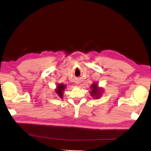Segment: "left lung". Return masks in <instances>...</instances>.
<instances>
[{"label":"left lung","instance_id":"1","mask_svg":"<svg viewBox=\"0 0 151 151\" xmlns=\"http://www.w3.org/2000/svg\"><path fill=\"white\" fill-rule=\"evenodd\" d=\"M91 88H92V90L91 91V95L92 97H95V99H97L100 97L101 91V89L98 88V85L97 84H93Z\"/></svg>","mask_w":151,"mask_h":151}]
</instances>
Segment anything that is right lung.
<instances>
[{"mask_svg": "<svg viewBox=\"0 0 151 151\" xmlns=\"http://www.w3.org/2000/svg\"><path fill=\"white\" fill-rule=\"evenodd\" d=\"M65 86L62 84L57 86V89L56 90V92L57 95H58L60 98H62L63 97V91L64 90V89H65Z\"/></svg>", "mask_w": 151, "mask_h": 151, "instance_id": "right-lung-1", "label": "right lung"}]
</instances>
